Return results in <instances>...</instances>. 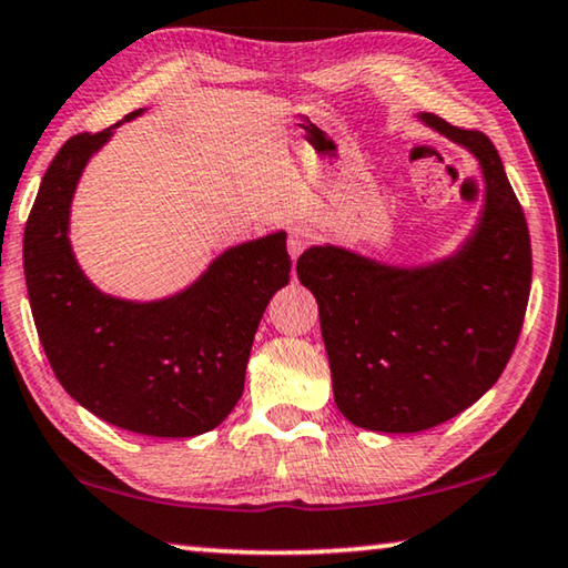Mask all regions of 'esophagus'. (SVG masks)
<instances>
[{"label": "esophagus", "instance_id": "esophagus-1", "mask_svg": "<svg viewBox=\"0 0 568 568\" xmlns=\"http://www.w3.org/2000/svg\"><path fill=\"white\" fill-rule=\"evenodd\" d=\"M302 248H304V241H302L300 236H292V241H290V254H292V256H300Z\"/></svg>", "mask_w": 568, "mask_h": 568}]
</instances>
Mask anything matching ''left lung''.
<instances>
[{
	"label": "left lung",
	"instance_id": "left-lung-1",
	"mask_svg": "<svg viewBox=\"0 0 568 568\" xmlns=\"http://www.w3.org/2000/svg\"><path fill=\"white\" fill-rule=\"evenodd\" d=\"M425 125L478 158L486 203L453 256L389 266L339 246H312L296 276L320 306L334 403L352 425L420 433L496 385L531 292V239L496 145L433 113Z\"/></svg>",
	"mask_w": 568,
	"mask_h": 568
}]
</instances>
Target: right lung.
I'll use <instances>...</instances> for the list:
<instances>
[{"mask_svg": "<svg viewBox=\"0 0 568 568\" xmlns=\"http://www.w3.org/2000/svg\"><path fill=\"white\" fill-rule=\"evenodd\" d=\"M113 128L72 135L37 191L22 244L34 327L54 377L85 410L130 433L193 438L226 420L244 393L258 322L290 284L286 234L223 251L169 300L102 294L74 262L68 229L74 185Z\"/></svg>", "mask_w": 568, "mask_h": 568, "instance_id": "1", "label": "right lung"}]
</instances>
